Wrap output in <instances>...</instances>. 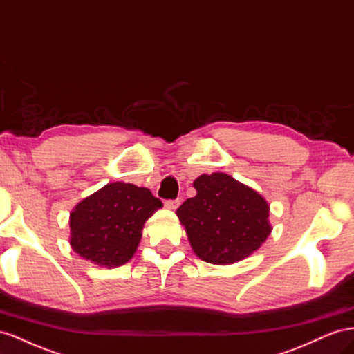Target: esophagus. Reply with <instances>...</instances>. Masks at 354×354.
Instances as JSON below:
<instances>
[{
  "label": "esophagus",
  "mask_w": 354,
  "mask_h": 354,
  "mask_svg": "<svg viewBox=\"0 0 354 354\" xmlns=\"http://www.w3.org/2000/svg\"><path fill=\"white\" fill-rule=\"evenodd\" d=\"M164 205H165L167 209L176 211V209L178 208V205H180V201H178V199H173V201H171V199H169V201H165Z\"/></svg>",
  "instance_id": "1"
}]
</instances>
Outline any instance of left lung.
Returning a JSON list of instances; mask_svg holds the SVG:
<instances>
[{"instance_id":"left-lung-1","label":"left lung","mask_w":354,"mask_h":354,"mask_svg":"<svg viewBox=\"0 0 354 354\" xmlns=\"http://www.w3.org/2000/svg\"><path fill=\"white\" fill-rule=\"evenodd\" d=\"M194 187L196 196L186 199L176 214L201 260L238 263L269 238L270 207L259 192L226 173L202 174Z\"/></svg>"}]
</instances>
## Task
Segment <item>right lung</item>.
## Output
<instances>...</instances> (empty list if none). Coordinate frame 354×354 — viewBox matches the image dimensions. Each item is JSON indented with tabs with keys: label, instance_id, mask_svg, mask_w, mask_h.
Returning a JSON list of instances; mask_svg holds the SVG:
<instances>
[{
	"label": "right lung",
	"instance_id": "right-lung-1",
	"mask_svg": "<svg viewBox=\"0 0 354 354\" xmlns=\"http://www.w3.org/2000/svg\"><path fill=\"white\" fill-rule=\"evenodd\" d=\"M162 202L146 187L113 181L84 198L69 216L72 250L95 266L120 267L131 260L149 217Z\"/></svg>",
	"mask_w": 354,
	"mask_h": 354
}]
</instances>
